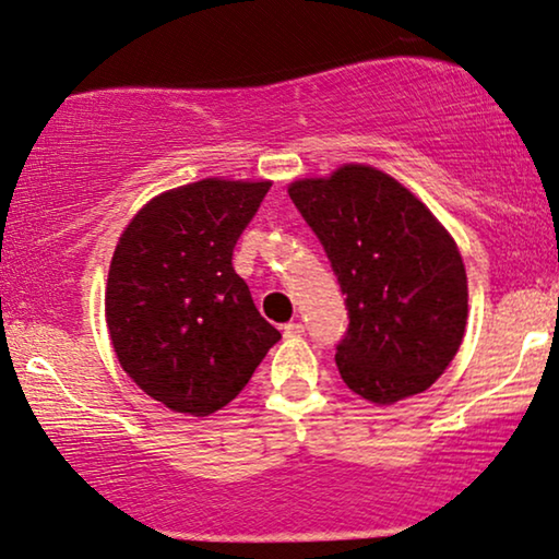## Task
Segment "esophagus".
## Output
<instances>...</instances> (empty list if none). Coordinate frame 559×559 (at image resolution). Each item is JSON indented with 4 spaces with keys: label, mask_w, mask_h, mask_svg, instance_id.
I'll return each mask as SVG.
<instances>
[{
    "label": "esophagus",
    "mask_w": 559,
    "mask_h": 559,
    "mask_svg": "<svg viewBox=\"0 0 559 559\" xmlns=\"http://www.w3.org/2000/svg\"><path fill=\"white\" fill-rule=\"evenodd\" d=\"M307 332V326L301 322H288L284 324V337H301V334Z\"/></svg>",
    "instance_id": "esophagus-1"
}]
</instances>
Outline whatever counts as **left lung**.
Masks as SVG:
<instances>
[{"label": "left lung", "mask_w": 559, "mask_h": 559, "mask_svg": "<svg viewBox=\"0 0 559 559\" xmlns=\"http://www.w3.org/2000/svg\"><path fill=\"white\" fill-rule=\"evenodd\" d=\"M288 197L319 237L345 294L342 381L373 404L427 391L465 334L457 245L412 191L370 166L304 178Z\"/></svg>", "instance_id": "obj_1"}]
</instances>
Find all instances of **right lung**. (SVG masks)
Wrapping results in <instances>:
<instances>
[{"label": "right lung", "mask_w": 559, "mask_h": 559, "mask_svg": "<svg viewBox=\"0 0 559 559\" xmlns=\"http://www.w3.org/2000/svg\"><path fill=\"white\" fill-rule=\"evenodd\" d=\"M267 189L204 178L155 197L119 237L104 296L111 345L124 373L178 414L227 406L281 340L233 267Z\"/></svg>", "instance_id": "obj_1"}]
</instances>
